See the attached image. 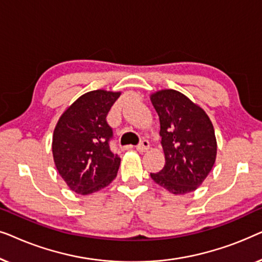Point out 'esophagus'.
Returning a JSON list of instances; mask_svg holds the SVG:
<instances>
[{
  "mask_svg": "<svg viewBox=\"0 0 262 262\" xmlns=\"http://www.w3.org/2000/svg\"><path fill=\"white\" fill-rule=\"evenodd\" d=\"M149 146H150L149 141H146V139H143V141H141V143H139L138 145H136V149H137L138 151L144 152L149 149Z\"/></svg>",
  "mask_w": 262,
  "mask_h": 262,
  "instance_id": "esophagus-1",
  "label": "esophagus"
}]
</instances>
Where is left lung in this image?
I'll return each instance as SVG.
<instances>
[{"mask_svg":"<svg viewBox=\"0 0 262 262\" xmlns=\"http://www.w3.org/2000/svg\"><path fill=\"white\" fill-rule=\"evenodd\" d=\"M150 99L160 118L166 159L163 169L150 177L173 194L195 191L216 161L213 125L202 107L174 89L156 92Z\"/></svg>","mask_w":262,"mask_h":262,"instance_id":"8db88e82","label":"left lung"}]
</instances>
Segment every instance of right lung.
<instances>
[{"label":"right lung","instance_id":"right-lung-1","mask_svg":"<svg viewBox=\"0 0 262 262\" xmlns=\"http://www.w3.org/2000/svg\"><path fill=\"white\" fill-rule=\"evenodd\" d=\"M120 93L102 89L80 96L59 118L52 137L57 170L71 191L91 194L117 177L120 157L111 150L106 117Z\"/></svg>","mask_w":262,"mask_h":262}]
</instances>
